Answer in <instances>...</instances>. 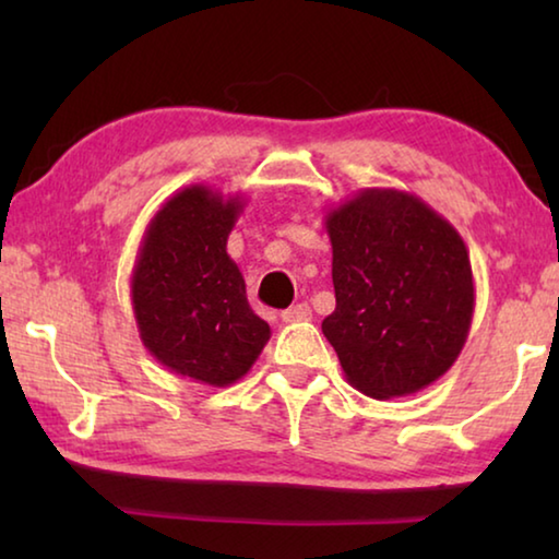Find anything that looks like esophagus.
<instances>
[{
	"label": "esophagus",
	"instance_id": "1",
	"mask_svg": "<svg viewBox=\"0 0 559 559\" xmlns=\"http://www.w3.org/2000/svg\"><path fill=\"white\" fill-rule=\"evenodd\" d=\"M310 318V308L306 302H298V306H290L288 310H283L281 320L283 323H298V320H308Z\"/></svg>",
	"mask_w": 559,
	"mask_h": 559
}]
</instances>
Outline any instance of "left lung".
<instances>
[{
    "label": "left lung",
    "mask_w": 559,
    "mask_h": 559,
    "mask_svg": "<svg viewBox=\"0 0 559 559\" xmlns=\"http://www.w3.org/2000/svg\"><path fill=\"white\" fill-rule=\"evenodd\" d=\"M335 310L323 335L347 382L374 400L424 390L466 345L476 288L468 249L402 189L367 187L325 214Z\"/></svg>",
    "instance_id": "1"
}]
</instances>
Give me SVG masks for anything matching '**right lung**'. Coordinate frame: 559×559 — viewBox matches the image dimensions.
<instances>
[{
	"instance_id": "1",
	"label": "right lung",
	"mask_w": 559,
	"mask_h": 559,
	"mask_svg": "<svg viewBox=\"0 0 559 559\" xmlns=\"http://www.w3.org/2000/svg\"><path fill=\"white\" fill-rule=\"evenodd\" d=\"M243 204L241 194L224 197L206 185L179 189L150 219L130 276L132 313L150 355L210 386L241 380L271 337L226 253Z\"/></svg>"
}]
</instances>
